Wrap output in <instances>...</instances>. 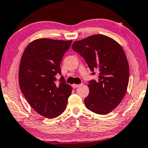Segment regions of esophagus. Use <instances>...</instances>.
Wrapping results in <instances>:
<instances>
[{"instance_id":"1","label":"esophagus","mask_w":148,"mask_h":148,"mask_svg":"<svg viewBox=\"0 0 148 148\" xmlns=\"http://www.w3.org/2000/svg\"><path fill=\"white\" fill-rule=\"evenodd\" d=\"M80 85H81V84H73L72 85V86L73 87V88H77V87H79Z\"/></svg>"}]
</instances>
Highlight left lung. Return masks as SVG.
<instances>
[{
  "instance_id": "obj_1",
  "label": "left lung",
  "mask_w": 148,
  "mask_h": 148,
  "mask_svg": "<svg viewBox=\"0 0 148 148\" xmlns=\"http://www.w3.org/2000/svg\"><path fill=\"white\" fill-rule=\"evenodd\" d=\"M72 49L84 58L98 80L88 84L89 94L84 99L86 108L100 115H106L121 103L127 92L129 66L124 50L113 38L94 35L73 42Z\"/></svg>"
}]
</instances>
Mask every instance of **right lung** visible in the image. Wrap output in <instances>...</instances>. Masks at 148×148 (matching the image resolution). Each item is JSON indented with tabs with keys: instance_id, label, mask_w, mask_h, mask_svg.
Instances as JSON below:
<instances>
[{
	"instance_id": "1",
	"label": "right lung",
	"mask_w": 148,
	"mask_h": 148,
	"mask_svg": "<svg viewBox=\"0 0 148 148\" xmlns=\"http://www.w3.org/2000/svg\"><path fill=\"white\" fill-rule=\"evenodd\" d=\"M72 40L38 38L25 48L19 67V84L31 108L40 115L53 119L65 111L72 87L61 77L60 63Z\"/></svg>"
}]
</instances>
